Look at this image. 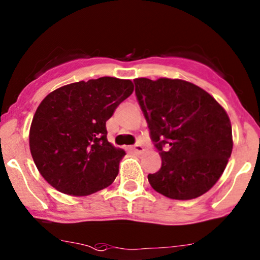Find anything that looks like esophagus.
<instances>
[{
  "instance_id": "obj_1",
  "label": "esophagus",
  "mask_w": 260,
  "mask_h": 260,
  "mask_svg": "<svg viewBox=\"0 0 260 260\" xmlns=\"http://www.w3.org/2000/svg\"><path fill=\"white\" fill-rule=\"evenodd\" d=\"M129 151H132L135 153H142L144 149H143V146H142V144H136V146L129 147Z\"/></svg>"
}]
</instances>
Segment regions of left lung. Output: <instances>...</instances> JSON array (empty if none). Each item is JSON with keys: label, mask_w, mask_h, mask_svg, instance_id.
<instances>
[{"label": "left lung", "mask_w": 260, "mask_h": 260, "mask_svg": "<svg viewBox=\"0 0 260 260\" xmlns=\"http://www.w3.org/2000/svg\"><path fill=\"white\" fill-rule=\"evenodd\" d=\"M136 95L162 167L148 174L155 192L188 201L207 193L233 149L232 125L208 92L183 80L136 78Z\"/></svg>", "instance_id": "obj_1"}]
</instances>
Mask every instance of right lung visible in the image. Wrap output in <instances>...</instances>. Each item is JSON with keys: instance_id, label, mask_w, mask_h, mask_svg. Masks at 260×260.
Instances as JSON below:
<instances>
[{"instance_id": "1", "label": "right lung", "mask_w": 260, "mask_h": 260, "mask_svg": "<svg viewBox=\"0 0 260 260\" xmlns=\"http://www.w3.org/2000/svg\"><path fill=\"white\" fill-rule=\"evenodd\" d=\"M133 89L129 80L101 77L46 95L32 119L29 149L52 187L82 197L113 183L125 152L108 142L106 122Z\"/></svg>"}]
</instances>
